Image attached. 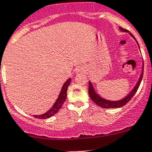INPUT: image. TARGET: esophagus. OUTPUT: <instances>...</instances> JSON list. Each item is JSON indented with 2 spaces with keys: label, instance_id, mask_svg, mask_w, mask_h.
Here are the masks:
<instances>
[{
  "label": "esophagus",
  "instance_id": "obj_1",
  "mask_svg": "<svg viewBox=\"0 0 152 152\" xmlns=\"http://www.w3.org/2000/svg\"><path fill=\"white\" fill-rule=\"evenodd\" d=\"M82 70H84V68L82 67H79V68H78L77 70V72H82Z\"/></svg>",
  "mask_w": 152,
  "mask_h": 152
}]
</instances>
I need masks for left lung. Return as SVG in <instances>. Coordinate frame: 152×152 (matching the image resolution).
Listing matches in <instances>:
<instances>
[{
	"instance_id": "1",
	"label": "left lung",
	"mask_w": 152,
	"mask_h": 152,
	"mask_svg": "<svg viewBox=\"0 0 152 152\" xmlns=\"http://www.w3.org/2000/svg\"><path fill=\"white\" fill-rule=\"evenodd\" d=\"M120 29L122 31V32H128V33H129V35H130L132 38H134V39H135V41H136L137 44L138 45V48H139L140 49L139 44L137 43V42L134 36L131 32H129V30H127V29H123V27H120ZM143 68H144V64H142V73H141L140 76L136 85H135L134 88L132 89V91H131L130 93H129L127 96H126L124 98L122 99L117 100V101H110V100H107V99H103L102 97H101L100 96H99L98 94H96V92L95 90H94L91 81L89 82V87H88V94H89L90 97H91V99H92L93 101L97 104V105H99L101 107H103V108H117V107H123V106H124L125 104H127V103L132 99V98L134 96L135 93L137 92V91L138 88H139L140 85L141 81H142V76H143Z\"/></svg>"
}]
</instances>
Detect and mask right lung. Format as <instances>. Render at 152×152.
Returning a JSON list of instances; mask_svg holds the SVG:
<instances>
[{"mask_svg": "<svg viewBox=\"0 0 152 152\" xmlns=\"http://www.w3.org/2000/svg\"><path fill=\"white\" fill-rule=\"evenodd\" d=\"M70 82H71V79L69 78V79L64 82L62 88H61V91H60V94L59 95H58V97L57 98L56 101L55 102L53 105L52 106V107H51L48 111L43 113V114H41V115H34L33 117H35V118L45 120V119L50 118V117H51L52 116H53L54 114L58 113V111L61 109L63 103L65 102L66 98H67V88H68V86L70 85Z\"/></svg>", "mask_w": 152, "mask_h": 152, "instance_id": "obj_1", "label": "right lung"}]
</instances>
